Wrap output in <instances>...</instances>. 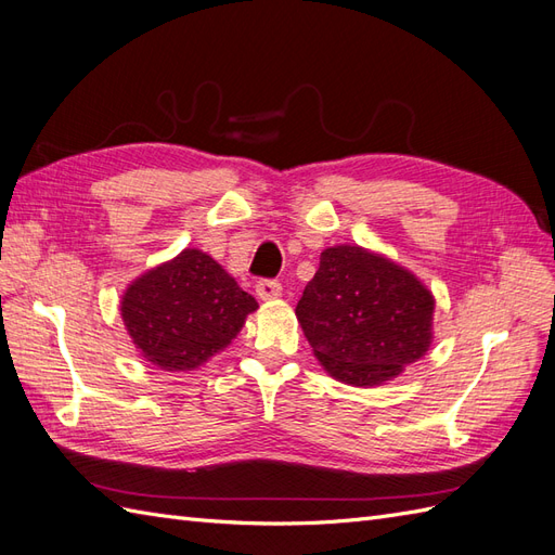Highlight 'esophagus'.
<instances>
[{"instance_id": "obj_1", "label": "esophagus", "mask_w": 555, "mask_h": 555, "mask_svg": "<svg viewBox=\"0 0 555 555\" xmlns=\"http://www.w3.org/2000/svg\"><path fill=\"white\" fill-rule=\"evenodd\" d=\"M281 283L272 279H262L255 283V295H258L260 300H276V297H281Z\"/></svg>"}]
</instances>
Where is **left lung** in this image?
Wrapping results in <instances>:
<instances>
[{
	"instance_id": "obj_1",
	"label": "left lung",
	"mask_w": 555,
	"mask_h": 555,
	"mask_svg": "<svg viewBox=\"0 0 555 555\" xmlns=\"http://www.w3.org/2000/svg\"><path fill=\"white\" fill-rule=\"evenodd\" d=\"M431 291L399 262L363 246H331L295 317L331 377L379 387L420 361L434 339Z\"/></svg>"
}]
</instances>
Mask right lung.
I'll return each instance as SVG.
<instances>
[{"mask_svg": "<svg viewBox=\"0 0 555 555\" xmlns=\"http://www.w3.org/2000/svg\"><path fill=\"white\" fill-rule=\"evenodd\" d=\"M119 307L142 359L188 373L230 347L258 302L208 253L184 248L131 281Z\"/></svg>", "mask_w": 555, "mask_h": 555, "instance_id": "add662e5", "label": "right lung"}]
</instances>
